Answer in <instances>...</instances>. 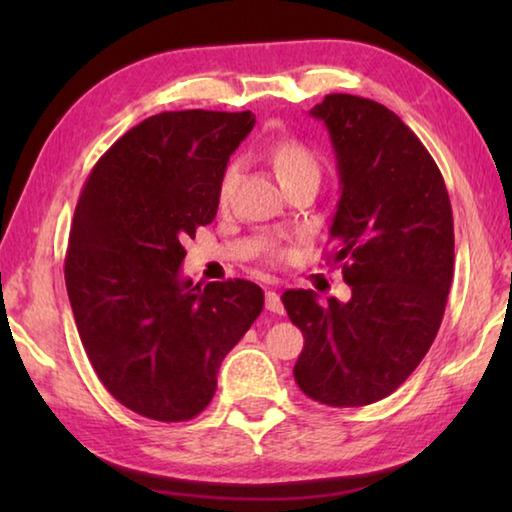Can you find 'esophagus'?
<instances>
[{
    "label": "esophagus",
    "mask_w": 512,
    "mask_h": 512,
    "mask_svg": "<svg viewBox=\"0 0 512 512\" xmlns=\"http://www.w3.org/2000/svg\"><path fill=\"white\" fill-rule=\"evenodd\" d=\"M266 309L273 311V314H284V305L280 300V293L266 291Z\"/></svg>",
    "instance_id": "obj_1"
}]
</instances>
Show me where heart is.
Returning a JSON list of instances; mask_svg holds the SVG:
<instances>
[{
  "label": "heart",
  "instance_id": "heart-1",
  "mask_svg": "<svg viewBox=\"0 0 512 512\" xmlns=\"http://www.w3.org/2000/svg\"><path fill=\"white\" fill-rule=\"evenodd\" d=\"M266 158L271 162L275 176L280 178L284 187H289L298 180L305 178H318L320 164L316 153L309 149L305 142L296 140V137H277L271 144L266 146ZM237 180V164H228L223 169L221 180H219V203H225L232 194V187H235ZM275 259L287 257V250L284 248H273Z\"/></svg>",
  "mask_w": 512,
  "mask_h": 512
}]
</instances>
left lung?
Returning a JSON list of instances; mask_svg holds the SVG:
<instances>
[{"instance_id": "obj_1", "label": "left lung", "mask_w": 512, "mask_h": 512, "mask_svg": "<svg viewBox=\"0 0 512 512\" xmlns=\"http://www.w3.org/2000/svg\"><path fill=\"white\" fill-rule=\"evenodd\" d=\"M325 121L341 198L329 228L352 298L320 305L314 291L282 293L305 348L300 391L327 406H366L409 379L429 352L454 277L452 203L436 162L404 121L377 101L327 94Z\"/></svg>"}]
</instances>
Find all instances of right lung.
Instances as JSON below:
<instances>
[{
  "label": "right lung",
  "instance_id": "right-lung-1",
  "mask_svg": "<svg viewBox=\"0 0 512 512\" xmlns=\"http://www.w3.org/2000/svg\"><path fill=\"white\" fill-rule=\"evenodd\" d=\"M255 115L160 112L94 164L74 212L65 284L85 354L108 393L160 422L196 418L219 366L262 314L255 282L180 275L183 241L214 221L219 180Z\"/></svg>",
  "mask_w": 512,
  "mask_h": 512
}]
</instances>
